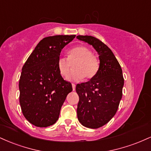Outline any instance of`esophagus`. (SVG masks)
<instances>
[{
	"label": "esophagus",
	"mask_w": 151,
	"mask_h": 151,
	"mask_svg": "<svg viewBox=\"0 0 151 151\" xmlns=\"http://www.w3.org/2000/svg\"><path fill=\"white\" fill-rule=\"evenodd\" d=\"M72 89H73V91H74L76 88V85L74 84H72Z\"/></svg>",
	"instance_id": "esophagus-1"
}]
</instances>
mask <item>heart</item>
Returning a JSON list of instances; mask_svg holds the SVG:
<instances>
[{
  "label": "heart",
  "instance_id": "b5f03b06",
  "mask_svg": "<svg viewBox=\"0 0 151 151\" xmlns=\"http://www.w3.org/2000/svg\"><path fill=\"white\" fill-rule=\"evenodd\" d=\"M77 60L74 62V70L70 74L68 79L70 81H81L85 77L91 79L96 75L99 68L97 58L91 55V51L85 46H77L68 52V60ZM57 67L60 75L66 78L70 71L68 62L64 58H60L57 62Z\"/></svg>",
  "mask_w": 151,
  "mask_h": 151
}]
</instances>
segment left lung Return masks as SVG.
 <instances>
[{
    "label": "left lung",
    "instance_id": "1",
    "mask_svg": "<svg viewBox=\"0 0 151 151\" xmlns=\"http://www.w3.org/2000/svg\"><path fill=\"white\" fill-rule=\"evenodd\" d=\"M78 40L92 45L99 54V68L89 81L77 84V118L81 125L98 129L114 116L122 98L124 84L122 70L110 48L97 38L78 35Z\"/></svg>",
    "mask_w": 151,
    "mask_h": 151
}]
</instances>
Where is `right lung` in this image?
Wrapping results in <instances>:
<instances>
[{"label":"right lung","instance_id":"1","mask_svg":"<svg viewBox=\"0 0 151 151\" xmlns=\"http://www.w3.org/2000/svg\"><path fill=\"white\" fill-rule=\"evenodd\" d=\"M75 36L43 38L22 67L20 104L24 116L32 125L47 127L55 124L67 94L72 91V84L59 73L57 62L62 50Z\"/></svg>","mask_w":151,"mask_h":151}]
</instances>
